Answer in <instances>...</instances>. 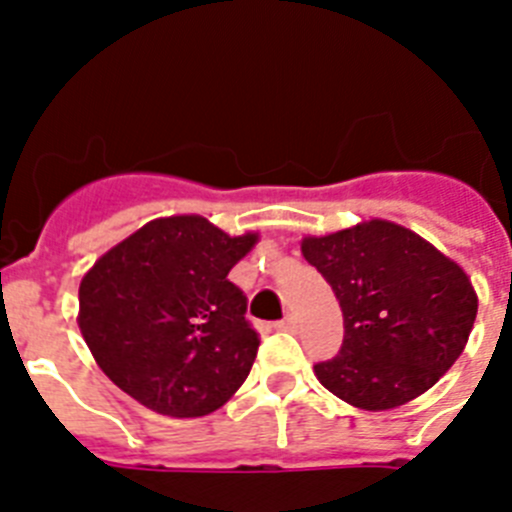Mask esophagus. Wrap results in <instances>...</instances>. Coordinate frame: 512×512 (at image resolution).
<instances>
[{
	"label": "esophagus",
	"mask_w": 512,
	"mask_h": 512,
	"mask_svg": "<svg viewBox=\"0 0 512 512\" xmlns=\"http://www.w3.org/2000/svg\"><path fill=\"white\" fill-rule=\"evenodd\" d=\"M274 328H277V330H295V328H297L295 315H287V318H284V320H279V323H274Z\"/></svg>",
	"instance_id": "esophagus-1"
}]
</instances>
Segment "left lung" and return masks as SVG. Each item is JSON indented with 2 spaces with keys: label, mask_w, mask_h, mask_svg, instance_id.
<instances>
[{
  "label": "left lung",
  "mask_w": 512,
  "mask_h": 512,
  "mask_svg": "<svg viewBox=\"0 0 512 512\" xmlns=\"http://www.w3.org/2000/svg\"><path fill=\"white\" fill-rule=\"evenodd\" d=\"M300 246L343 312L341 351L315 364L325 390L377 413L415 400L454 366L477 318V292L454 259L379 217Z\"/></svg>",
  "instance_id": "obj_1"
}]
</instances>
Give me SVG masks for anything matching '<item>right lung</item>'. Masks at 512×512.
Returning a JSON list of instances; mask_svg holds the SVG:
<instances>
[{
  "label": "right lung",
  "mask_w": 512,
  "mask_h": 512,
  "mask_svg": "<svg viewBox=\"0 0 512 512\" xmlns=\"http://www.w3.org/2000/svg\"><path fill=\"white\" fill-rule=\"evenodd\" d=\"M259 233L207 217L151 220L94 261L79 284V330L107 377L148 410L202 418L238 392L259 333L228 279Z\"/></svg>",
  "instance_id": "obj_1"
}]
</instances>
